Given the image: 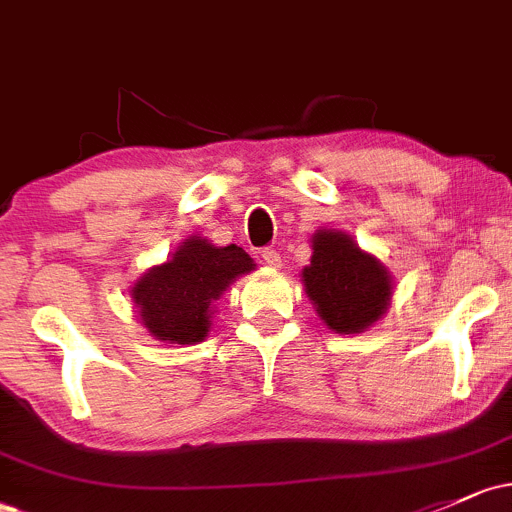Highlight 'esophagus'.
I'll return each mask as SVG.
<instances>
[{
  "label": "esophagus",
  "mask_w": 512,
  "mask_h": 512,
  "mask_svg": "<svg viewBox=\"0 0 512 512\" xmlns=\"http://www.w3.org/2000/svg\"><path fill=\"white\" fill-rule=\"evenodd\" d=\"M262 262H265L267 267H272V270H277V267L282 265V257H279V252L274 250V247H265V250H262Z\"/></svg>",
  "instance_id": "1"
}]
</instances>
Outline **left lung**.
Returning a JSON list of instances; mask_svg holds the SVG:
<instances>
[{
  "instance_id": "obj_1",
  "label": "left lung",
  "mask_w": 512,
  "mask_h": 512,
  "mask_svg": "<svg viewBox=\"0 0 512 512\" xmlns=\"http://www.w3.org/2000/svg\"><path fill=\"white\" fill-rule=\"evenodd\" d=\"M304 287L316 311L336 333H360L380 319L390 304V274L343 233L314 235L311 265Z\"/></svg>"
}]
</instances>
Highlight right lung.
Segmentation results:
<instances>
[{"label": "right lung", "mask_w": 512, "mask_h": 512, "mask_svg": "<svg viewBox=\"0 0 512 512\" xmlns=\"http://www.w3.org/2000/svg\"><path fill=\"white\" fill-rule=\"evenodd\" d=\"M255 270L238 245L213 247L191 238L161 267L144 274L132 289L144 326L159 341L191 346L211 328V306L240 274Z\"/></svg>", "instance_id": "1"}]
</instances>
